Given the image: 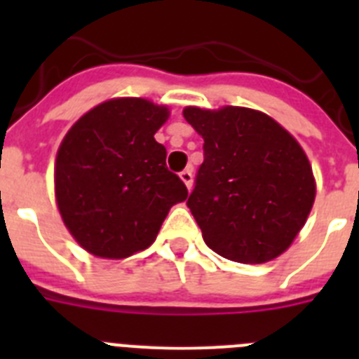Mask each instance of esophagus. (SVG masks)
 I'll use <instances>...</instances> for the list:
<instances>
[{"label":"esophagus","instance_id":"34e87169","mask_svg":"<svg viewBox=\"0 0 359 359\" xmlns=\"http://www.w3.org/2000/svg\"><path fill=\"white\" fill-rule=\"evenodd\" d=\"M180 177L183 180L187 189H190V187H192V167H187L185 170H182V172H180Z\"/></svg>","mask_w":359,"mask_h":359}]
</instances>
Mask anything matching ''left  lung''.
Wrapping results in <instances>:
<instances>
[{
  "instance_id": "1",
  "label": "left lung",
  "mask_w": 359,
  "mask_h": 359,
  "mask_svg": "<svg viewBox=\"0 0 359 359\" xmlns=\"http://www.w3.org/2000/svg\"><path fill=\"white\" fill-rule=\"evenodd\" d=\"M203 136V163L187 207L210 250L262 264L290 248L315 203L306 152L271 116L248 107H185Z\"/></svg>"
}]
</instances>
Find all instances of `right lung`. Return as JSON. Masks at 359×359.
I'll use <instances>...</instances> for the list:
<instances>
[{
    "mask_svg": "<svg viewBox=\"0 0 359 359\" xmlns=\"http://www.w3.org/2000/svg\"><path fill=\"white\" fill-rule=\"evenodd\" d=\"M169 109L145 98H113L73 123L55 160V198L86 252L126 259L149 248L170 207L189 196L154 140Z\"/></svg>",
    "mask_w": 359,
    "mask_h": 359,
    "instance_id": "obj_1",
    "label": "right lung"
}]
</instances>
